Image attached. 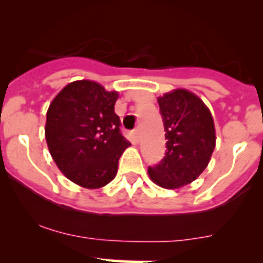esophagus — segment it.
I'll use <instances>...</instances> for the list:
<instances>
[{
    "label": "esophagus",
    "instance_id": "34e87169",
    "mask_svg": "<svg viewBox=\"0 0 263 263\" xmlns=\"http://www.w3.org/2000/svg\"><path fill=\"white\" fill-rule=\"evenodd\" d=\"M133 138H134V141H136V142L139 141V130L138 129L133 130Z\"/></svg>",
    "mask_w": 263,
    "mask_h": 263
}]
</instances>
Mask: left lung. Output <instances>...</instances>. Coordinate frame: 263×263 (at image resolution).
I'll return each instance as SVG.
<instances>
[{
    "instance_id": "8db88e82",
    "label": "left lung",
    "mask_w": 263,
    "mask_h": 263,
    "mask_svg": "<svg viewBox=\"0 0 263 263\" xmlns=\"http://www.w3.org/2000/svg\"><path fill=\"white\" fill-rule=\"evenodd\" d=\"M164 122L166 152L148 166L149 178L164 189H178L197 178L208 166L216 147L213 117L194 92L177 89L157 98Z\"/></svg>"
}]
</instances>
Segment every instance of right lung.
Wrapping results in <instances>:
<instances>
[{
	"label": "right lung",
	"instance_id": "right-lung-1",
	"mask_svg": "<svg viewBox=\"0 0 263 263\" xmlns=\"http://www.w3.org/2000/svg\"><path fill=\"white\" fill-rule=\"evenodd\" d=\"M119 94L98 82H71L52 99L45 137L62 173L85 189H101L116 177L119 159L130 146L115 114Z\"/></svg>",
	"mask_w": 263,
	"mask_h": 263
}]
</instances>
